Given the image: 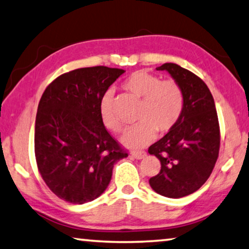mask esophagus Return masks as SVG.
<instances>
[{
	"label": "esophagus",
	"instance_id": "obj_1",
	"mask_svg": "<svg viewBox=\"0 0 249 249\" xmlns=\"http://www.w3.org/2000/svg\"><path fill=\"white\" fill-rule=\"evenodd\" d=\"M131 155L134 159H136V160H142V159H144L146 157V152L144 151H134L132 152Z\"/></svg>",
	"mask_w": 249,
	"mask_h": 249
}]
</instances>
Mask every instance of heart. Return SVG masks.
Instances as JSON below:
<instances>
[{
    "instance_id": "1",
    "label": "heart",
    "mask_w": 249,
    "mask_h": 249,
    "mask_svg": "<svg viewBox=\"0 0 249 249\" xmlns=\"http://www.w3.org/2000/svg\"><path fill=\"white\" fill-rule=\"evenodd\" d=\"M123 87L142 99L137 121L139 124L127 128L122 137L124 145L140 148L147 145L159 133H166L179 121L183 108V94L174 80H161L145 70L129 75ZM113 90L102 97L99 112L103 124L113 132H120L122 124L113 112Z\"/></svg>"
}]
</instances>
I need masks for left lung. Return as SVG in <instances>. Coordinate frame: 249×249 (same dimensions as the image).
<instances>
[{
	"instance_id": "left-lung-1",
	"label": "left lung",
	"mask_w": 249,
	"mask_h": 249,
	"mask_svg": "<svg viewBox=\"0 0 249 249\" xmlns=\"http://www.w3.org/2000/svg\"><path fill=\"white\" fill-rule=\"evenodd\" d=\"M157 70L168 71L179 85L183 108L177 124L148 147L161 162L160 172L148 182L157 194L178 199L196 192L213 172L219 154V123L213 95L198 76L171 62Z\"/></svg>"
}]
</instances>
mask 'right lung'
I'll use <instances>...</instances> for the list:
<instances>
[{
    "label": "right lung",
    "mask_w": 249,
    "mask_h": 249,
    "mask_svg": "<svg viewBox=\"0 0 249 249\" xmlns=\"http://www.w3.org/2000/svg\"><path fill=\"white\" fill-rule=\"evenodd\" d=\"M125 70L97 66L54 79L39 102L35 153L49 189L67 202L98 198L112 179L114 164L127 157L104 126L99 105Z\"/></svg>",
    "instance_id": "1"
}]
</instances>
